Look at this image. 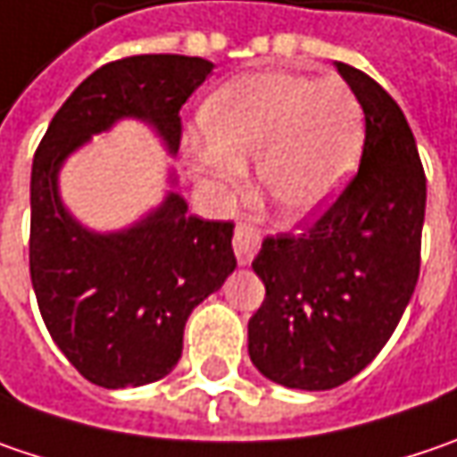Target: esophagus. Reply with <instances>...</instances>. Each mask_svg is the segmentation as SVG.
<instances>
[{
	"instance_id": "34e87169",
	"label": "esophagus",
	"mask_w": 457,
	"mask_h": 457,
	"mask_svg": "<svg viewBox=\"0 0 457 457\" xmlns=\"http://www.w3.org/2000/svg\"><path fill=\"white\" fill-rule=\"evenodd\" d=\"M261 245V232L253 228V225H245L240 222L235 228V235H232V248H235V255L240 263H251L253 261L255 251Z\"/></svg>"
}]
</instances>
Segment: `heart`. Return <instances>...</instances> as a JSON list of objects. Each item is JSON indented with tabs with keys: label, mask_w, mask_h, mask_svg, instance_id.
Instances as JSON below:
<instances>
[{
	"label": "heart",
	"mask_w": 457,
	"mask_h": 457,
	"mask_svg": "<svg viewBox=\"0 0 457 457\" xmlns=\"http://www.w3.org/2000/svg\"><path fill=\"white\" fill-rule=\"evenodd\" d=\"M206 147L194 152L204 191L229 199L255 160L261 191L287 217L328 204L352 175L364 139V111L338 79L261 71L232 79L202 105Z\"/></svg>",
	"instance_id": "obj_1"
}]
</instances>
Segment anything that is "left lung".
Listing matches in <instances>:
<instances>
[{
	"label": "left lung",
	"mask_w": 457,
	"mask_h": 457,
	"mask_svg": "<svg viewBox=\"0 0 457 457\" xmlns=\"http://www.w3.org/2000/svg\"><path fill=\"white\" fill-rule=\"evenodd\" d=\"M360 97V170L297 235H269L253 258L266 297L248 354L274 383L331 390L360 375L395 331L421 266L427 178L411 126L370 74L336 62Z\"/></svg>",
	"instance_id": "1"
}]
</instances>
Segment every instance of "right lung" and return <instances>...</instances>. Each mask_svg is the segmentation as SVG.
I'll return each instance as SVG.
<instances>
[{
  "label": "right lung",
  "instance_id": "add662e5",
  "mask_svg": "<svg viewBox=\"0 0 457 457\" xmlns=\"http://www.w3.org/2000/svg\"><path fill=\"white\" fill-rule=\"evenodd\" d=\"M212 62L139 54L108 62L69 95L43 134L30 175V279L43 323L77 372L100 388L165 378L183 352L191 310L237 266L232 222L188 214L170 194L137 228L95 235L59 202L56 173L71 149L121 116L149 121L178 149L180 108Z\"/></svg>",
  "mask_w": 457,
  "mask_h": 457
}]
</instances>
